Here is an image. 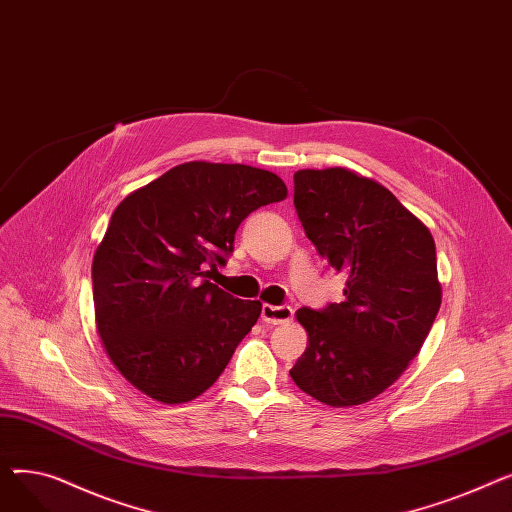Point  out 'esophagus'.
I'll list each match as a JSON object with an SVG mask.
<instances>
[{
  "mask_svg": "<svg viewBox=\"0 0 512 512\" xmlns=\"http://www.w3.org/2000/svg\"><path fill=\"white\" fill-rule=\"evenodd\" d=\"M294 315L292 307L288 305H263L261 307V319L265 321V324H272V326H278V324H286V321H290Z\"/></svg>",
  "mask_w": 512,
  "mask_h": 512,
  "instance_id": "34e87169",
  "label": "esophagus"
}]
</instances>
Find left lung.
I'll return each instance as SVG.
<instances>
[{
  "instance_id": "left-lung-1",
  "label": "left lung",
  "mask_w": 512,
  "mask_h": 512,
  "mask_svg": "<svg viewBox=\"0 0 512 512\" xmlns=\"http://www.w3.org/2000/svg\"><path fill=\"white\" fill-rule=\"evenodd\" d=\"M294 207L346 288L342 303L297 311L309 344L290 378L330 407L363 405L400 378L434 326V236L386 186L346 168L299 170Z\"/></svg>"
}]
</instances>
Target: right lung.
<instances>
[{"mask_svg": "<svg viewBox=\"0 0 512 512\" xmlns=\"http://www.w3.org/2000/svg\"><path fill=\"white\" fill-rule=\"evenodd\" d=\"M286 195L267 170L188 161L116 207L93 257L95 324L134 388L180 405L220 378L261 303L207 278L232 253L240 222Z\"/></svg>", "mask_w": 512, "mask_h": 512, "instance_id": "obj_1", "label": "right lung"}]
</instances>
